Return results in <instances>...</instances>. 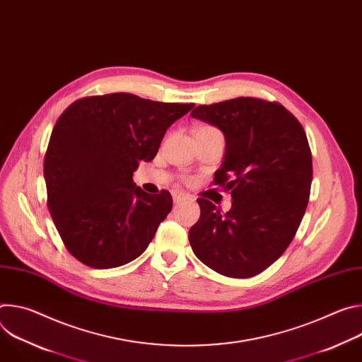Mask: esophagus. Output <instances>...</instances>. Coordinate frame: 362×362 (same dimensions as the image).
<instances>
[{"instance_id":"esophagus-1","label":"esophagus","mask_w":362,"mask_h":362,"mask_svg":"<svg viewBox=\"0 0 362 362\" xmlns=\"http://www.w3.org/2000/svg\"><path fill=\"white\" fill-rule=\"evenodd\" d=\"M172 196H173V202L175 203H182V202L189 200V196L186 193H183V192H179V190H173Z\"/></svg>"}]
</instances>
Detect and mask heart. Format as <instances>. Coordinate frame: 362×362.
I'll use <instances>...</instances> for the list:
<instances>
[{
    "instance_id": "obj_1",
    "label": "heart",
    "mask_w": 362,
    "mask_h": 362,
    "mask_svg": "<svg viewBox=\"0 0 362 362\" xmlns=\"http://www.w3.org/2000/svg\"><path fill=\"white\" fill-rule=\"evenodd\" d=\"M203 129H212V127H203Z\"/></svg>"
}]
</instances>
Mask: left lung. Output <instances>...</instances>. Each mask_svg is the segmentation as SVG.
Instances as JSON below:
<instances>
[{
    "mask_svg": "<svg viewBox=\"0 0 362 362\" xmlns=\"http://www.w3.org/2000/svg\"><path fill=\"white\" fill-rule=\"evenodd\" d=\"M190 116L223 133L215 185L232 196L226 214L197 199L200 218L189 230L190 246L221 275L255 276L286 250L306 211L313 182L306 134L279 103L253 97L197 106Z\"/></svg>",
    "mask_w": 362,
    "mask_h": 362,
    "instance_id": "obj_1",
    "label": "left lung"
}]
</instances>
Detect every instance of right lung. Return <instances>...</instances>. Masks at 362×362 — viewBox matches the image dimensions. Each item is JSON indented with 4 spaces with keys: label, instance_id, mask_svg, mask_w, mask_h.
<instances>
[{
    "label": "right lung",
    "instance_id": "add662e5",
    "mask_svg": "<svg viewBox=\"0 0 362 362\" xmlns=\"http://www.w3.org/2000/svg\"><path fill=\"white\" fill-rule=\"evenodd\" d=\"M193 106L113 93L80 98L60 116L44 159L48 209L81 264L117 268L146 250L173 200L141 190L133 172Z\"/></svg>",
    "mask_w": 362,
    "mask_h": 362
}]
</instances>
